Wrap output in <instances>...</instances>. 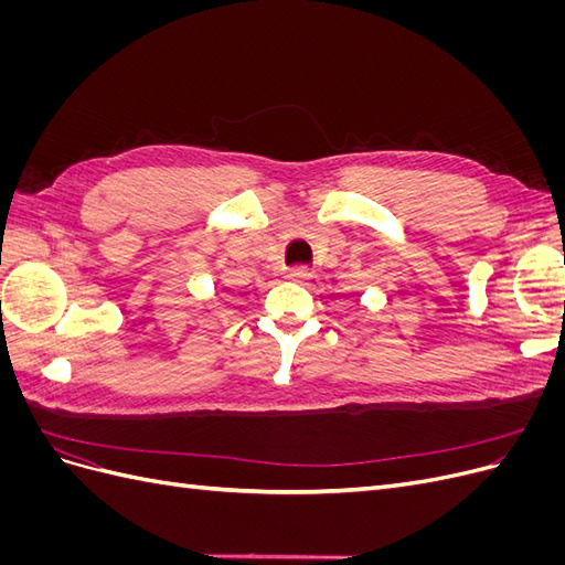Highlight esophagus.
Returning a JSON list of instances; mask_svg holds the SVG:
<instances>
[{
	"label": "esophagus",
	"instance_id": "obj_1",
	"mask_svg": "<svg viewBox=\"0 0 565 565\" xmlns=\"http://www.w3.org/2000/svg\"><path fill=\"white\" fill-rule=\"evenodd\" d=\"M287 280H292V282H297V285H306L311 280V273L309 270H303V268H299V270H289L287 273Z\"/></svg>",
	"mask_w": 565,
	"mask_h": 565
}]
</instances>
